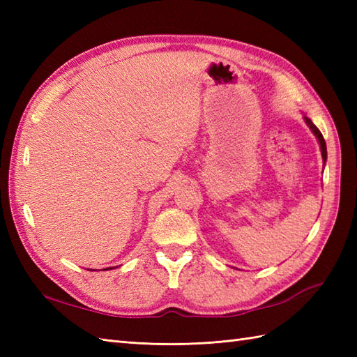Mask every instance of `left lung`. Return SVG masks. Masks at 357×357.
I'll use <instances>...</instances> for the list:
<instances>
[{
  "mask_svg": "<svg viewBox=\"0 0 357 357\" xmlns=\"http://www.w3.org/2000/svg\"><path fill=\"white\" fill-rule=\"evenodd\" d=\"M305 118V123H307V126L312 128V132L314 133V136L317 138V141H319V144H321V151H322V159H324V162L327 161V144H325V139H324V136H322V133L319 132V128H317L313 123H312V119L310 118H307V116H304Z\"/></svg>",
  "mask_w": 357,
  "mask_h": 357,
  "instance_id": "8db88e82",
  "label": "left lung"
}]
</instances>
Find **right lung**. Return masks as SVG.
Instances as JSON below:
<instances>
[{
    "mask_svg": "<svg viewBox=\"0 0 357 357\" xmlns=\"http://www.w3.org/2000/svg\"><path fill=\"white\" fill-rule=\"evenodd\" d=\"M105 270H110V268H105Z\"/></svg>",
    "mask_w": 357,
    "mask_h": 357,
    "instance_id": "add662e5",
    "label": "right lung"
}]
</instances>
